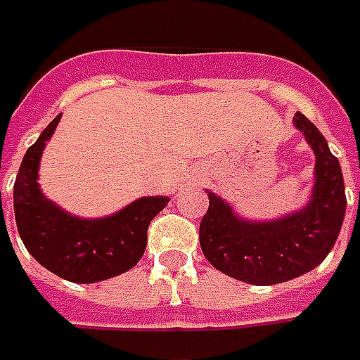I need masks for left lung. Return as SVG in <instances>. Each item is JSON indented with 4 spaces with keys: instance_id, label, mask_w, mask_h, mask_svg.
<instances>
[{
    "instance_id": "8db88e82",
    "label": "left lung",
    "mask_w": 360,
    "mask_h": 360,
    "mask_svg": "<svg viewBox=\"0 0 360 360\" xmlns=\"http://www.w3.org/2000/svg\"><path fill=\"white\" fill-rule=\"evenodd\" d=\"M295 126L316 157L314 188L304 207L274 221H250L213 192L200 225V244L211 266L252 285H277L312 271L330 254L343 225L347 198L339 160L310 120Z\"/></svg>"
}]
</instances>
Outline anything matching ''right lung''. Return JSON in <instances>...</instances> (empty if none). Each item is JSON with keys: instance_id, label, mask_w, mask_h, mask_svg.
Returning a JSON list of instances; mask_svg holds the SVG:
<instances>
[{"instance_id": "1", "label": "right lung", "mask_w": 360, "mask_h": 360, "mask_svg": "<svg viewBox=\"0 0 360 360\" xmlns=\"http://www.w3.org/2000/svg\"><path fill=\"white\" fill-rule=\"evenodd\" d=\"M60 118L62 114L46 126L22 157L13 186L15 221L25 248L40 266L71 283L104 281L141 259L149 223L167 207L168 198H139L103 219H81L58 207L37 180L44 145Z\"/></svg>"}]
</instances>
